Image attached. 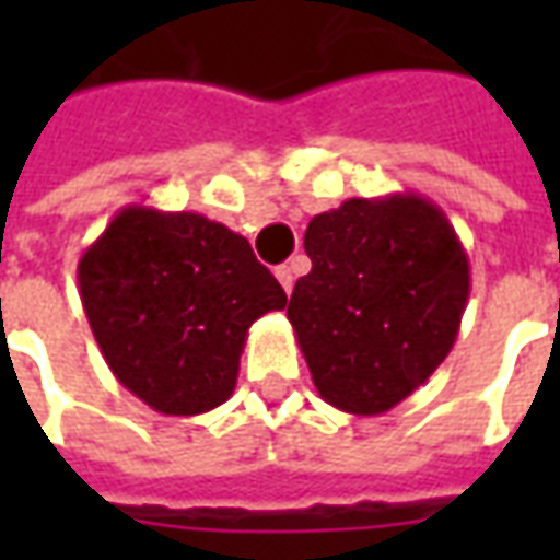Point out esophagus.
Returning a JSON list of instances; mask_svg holds the SVG:
<instances>
[{"instance_id":"esophagus-1","label":"esophagus","mask_w":560,"mask_h":560,"mask_svg":"<svg viewBox=\"0 0 560 560\" xmlns=\"http://www.w3.org/2000/svg\"><path fill=\"white\" fill-rule=\"evenodd\" d=\"M276 279H279V284L284 288V293L293 291V267H276Z\"/></svg>"}]
</instances>
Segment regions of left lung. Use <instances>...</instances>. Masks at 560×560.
I'll use <instances>...</instances> for the list:
<instances>
[{
    "instance_id": "left-lung-1",
    "label": "left lung",
    "mask_w": 560,
    "mask_h": 560,
    "mask_svg": "<svg viewBox=\"0 0 560 560\" xmlns=\"http://www.w3.org/2000/svg\"><path fill=\"white\" fill-rule=\"evenodd\" d=\"M312 272L288 303L320 399L377 417L422 387L453 351L470 264L429 197H351L308 221Z\"/></svg>"
}]
</instances>
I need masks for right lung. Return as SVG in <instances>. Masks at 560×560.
Listing matches in <instances>:
<instances>
[{
    "instance_id": "1",
    "label": "right lung",
    "mask_w": 560,
    "mask_h": 560,
    "mask_svg": "<svg viewBox=\"0 0 560 560\" xmlns=\"http://www.w3.org/2000/svg\"><path fill=\"white\" fill-rule=\"evenodd\" d=\"M78 284L116 381L167 417L231 399L248 327L288 305L245 236L200 212L138 203L83 252Z\"/></svg>"
}]
</instances>
